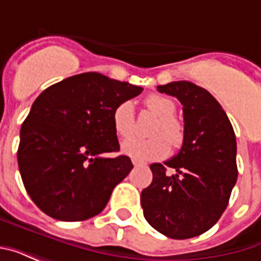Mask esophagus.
Instances as JSON below:
<instances>
[{
    "label": "esophagus",
    "mask_w": 261,
    "mask_h": 261,
    "mask_svg": "<svg viewBox=\"0 0 261 261\" xmlns=\"http://www.w3.org/2000/svg\"><path fill=\"white\" fill-rule=\"evenodd\" d=\"M133 165H134V166H142V162H138V161H133Z\"/></svg>",
    "instance_id": "1"
}]
</instances>
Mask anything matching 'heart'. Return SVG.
I'll list each match as a JSON object with an SVG mask.
<instances>
[{"instance_id":"obj_1","label":"heart","mask_w":261,"mask_h":261,"mask_svg":"<svg viewBox=\"0 0 261 261\" xmlns=\"http://www.w3.org/2000/svg\"><path fill=\"white\" fill-rule=\"evenodd\" d=\"M145 105L155 116H158V123L152 130L153 138L141 140V138H128L121 144V152L138 162H148L164 158L169 152V144L173 148L180 147L183 142V124L173 117L176 113V103L164 95H149L145 99ZM113 128L120 137H130L136 128V116L134 105L130 100H124L116 106L112 116ZM163 137H161L160 136ZM165 136L167 142L163 138Z\"/></svg>"}]
</instances>
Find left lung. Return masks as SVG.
Here are the masks:
<instances>
[{
	"mask_svg": "<svg viewBox=\"0 0 261 261\" xmlns=\"http://www.w3.org/2000/svg\"><path fill=\"white\" fill-rule=\"evenodd\" d=\"M158 91L183 105L185 136L177 155L149 166L152 183L141 192V205L162 235L189 239L213 228L229 202L238 179L236 137L222 106L201 86L175 81Z\"/></svg>",
	"mask_w": 261,
	"mask_h": 261,
	"instance_id": "left-lung-1",
	"label": "left lung"
}]
</instances>
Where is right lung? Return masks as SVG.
<instances>
[{
    "label": "right lung",
    "instance_id": "right-lung-1",
    "mask_svg": "<svg viewBox=\"0 0 261 261\" xmlns=\"http://www.w3.org/2000/svg\"><path fill=\"white\" fill-rule=\"evenodd\" d=\"M141 86L84 72L48 86L20 127L18 166L32 201L60 221L102 213L113 189L133 169L113 128L114 109Z\"/></svg>",
    "mask_w": 261,
    "mask_h": 261
}]
</instances>
